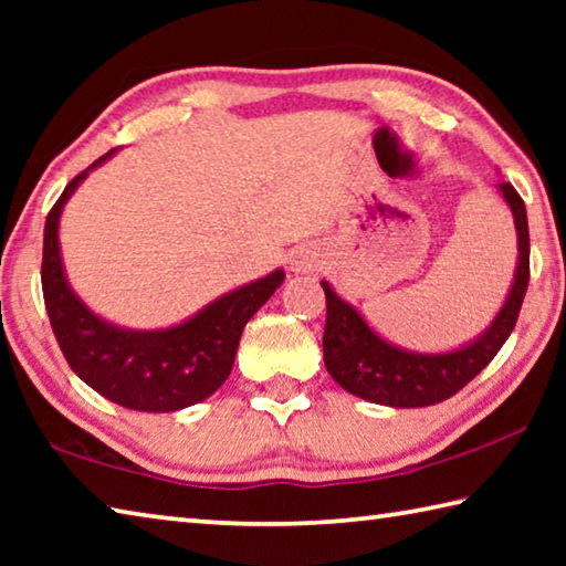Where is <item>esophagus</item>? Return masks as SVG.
Returning a JSON list of instances; mask_svg holds the SVG:
<instances>
[{
  "instance_id": "esophagus-1",
  "label": "esophagus",
  "mask_w": 566,
  "mask_h": 566,
  "mask_svg": "<svg viewBox=\"0 0 566 566\" xmlns=\"http://www.w3.org/2000/svg\"><path fill=\"white\" fill-rule=\"evenodd\" d=\"M319 266V254L312 252V249H304L292 260V272L296 274H306V272H314Z\"/></svg>"
}]
</instances>
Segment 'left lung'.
<instances>
[{
    "label": "left lung",
    "mask_w": 566,
    "mask_h": 566,
    "mask_svg": "<svg viewBox=\"0 0 566 566\" xmlns=\"http://www.w3.org/2000/svg\"><path fill=\"white\" fill-rule=\"evenodd\" d=\"M496 189L502 191L514 214L520 260H516L510 296L500 314L467 347L444 354L399 349L369 329L361 314L337 296L327 282H322L327 296V324L322 339L324 367L342 389L385 407L409 409L439 405L467 387L510 339L530 284V224H526L522 197L510 181H500Z\"/></svg>",
    "instance_id": "1"
}]
</instances>
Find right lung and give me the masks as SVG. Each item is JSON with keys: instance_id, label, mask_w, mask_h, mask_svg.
Returning a JSON list of instances; mask_svg holds the SVG:
<instances>
[{"instance_id": "add662e5", "label": "right lung", "mask_w": 566, "mask_h": 566, "mask_svg": "<svg viewBox=\"0 0 566 566\" xmlns=\"http://www.w3.org/2000/svg\"><path fill=\"white\" fill-rule=\"evenodd\" d=\"M114 149L76 175L46 214L42 292L52 332L76 377L102 397L137 411H177L197 405L224 385L244 324L284 282L276 270L219 296L195 317L169 329H122L97 317L70 284L60 254V217L80 181Z\"/></svg>"}]
</instances>
